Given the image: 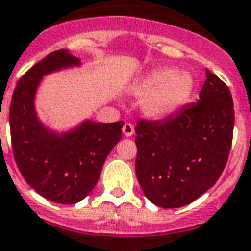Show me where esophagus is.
Returning a JSON list of instances; mask_svg holds the SVG:
<instances>
[{
	"mask_svg": "<svg viewBox=\"0 0 251 251\" xmlns=\"http://www.w3.org/2000/svg\"><path fill=\"white\" fill-rule=\"evenodd\" d=\"M122 133L125 134L126 137H131L134 134V126L130 122H126L125 125L122 126Z\"/></svg>",
	"mask_w": 251,
	"mask_h": 251,
	"instance_id": "esophagus-1",
	"label": "esophagus"
}]
</instances>
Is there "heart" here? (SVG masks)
Returning a JSON list of instances; mask_svg holds the SVG:
<instances>
[{
	"label": "heart",
	"instance_id": "1",
	"mask_svg": "<svg viewBox=\"0 0 251 251\" xmlns=\"http://www.w3.org/2000/svg\"><path fill=\"white\" fill-rule=\"evenodd\" d=\"M194 79L188 72L164 67L151 72L139 83L135 95L145 101L143 110L151 118L167 117L191 97Z\"/></svg>",
	"mask_w": 251,
	"mask_h": 251
}]
</instances>
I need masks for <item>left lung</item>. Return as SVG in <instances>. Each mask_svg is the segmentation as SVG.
Segmentation results:
<instances>
[{"mask_svg": "<svg viewBox=\"0 0 251 251\" xmlns=\"http://www.w3.org/2000/svg\"><path fill=\"white\" fill-rule=\"evenodd\" d=\"M199 101L162 121L135 126V174L143 194L160 208L195 201L221 176L233 141L234 106L223 80L206 70Z\"/></svg>", "mask_w": 251, "mask_h": 251, "instance_id": "obj_1", "label": "left lung"}]
</instances>
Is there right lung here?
<instances>
[{
	"label": "right lung",
	"mask_w": 251,
	"mask_h": 251,
	"mask_svg": "<svg viewBox=\"0 0 251 251\" xmlns=\"http://www.w3.org/2000/svg\"><path fill=\"white\" fill-rule=\"evenodd\" d=\"M79 64V59L66 49L49 53L18 80L9 112L13 155L22 176L43 198L64 205L76 204L95 188L124 126V121H85L59 135L39 122L34 97L42 77Z\"/></svg>",
	"instance_id": "right-lung-1"
}]
</instances>
